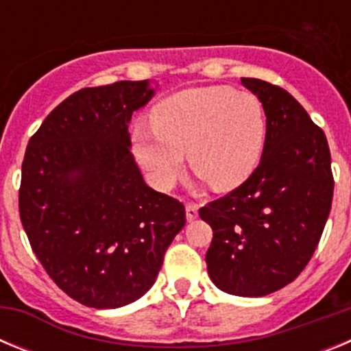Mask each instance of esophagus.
<instances>
[{
    "mask_svg": "<svg viewBox=\"0 0 351 351\" xmlns=\"http://www.w3.org/2000/svg\"><path fill=\"white\" fill-rule=\"evenodd\" d=\"M197 216H198V207L195 206V204H188V206H186V219H188V221H193Z\"/></svg>",
    "mask_w": 351,
    "mask_h": 351,
    "instance_id": "esophagus-1",
    "label": "esophagus"
}]
</instances>
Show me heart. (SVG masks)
Here are the masks:
<instances>
[{
  "label": "heart",
  "mask_w": 351,
  "mask_h": 351,
  "mask_svg": "<svg viewBox=\"0 0 351 351\" xmlns=\"http://www.w3.org/2000/svg\"><path fill=\"white\" fill-rule=\"evenodd\" d=\"M153 121L133 130V149L160 190L179 178L184 153L214 190H234L258 167L267 135L262 101L226 86L176 93L154 107Z\"/></svg>",
  "instance_id": "heart-1"
}]
</instances>
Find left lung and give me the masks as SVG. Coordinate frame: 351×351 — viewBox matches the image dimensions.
Masks as SVG:
<instances>
[{"label":"left lung","instance_id":"left-lung-1","mask_svg":"<svg viewBox=\"0 0 351 351\" xmlns=\"http://www.w3.org/2000/svg\"><path fill=\"white\" fill-rule=\"evenodd\" d=\"M267 116L258 167L246 182L198 210L213 228L206 262L219 290L263 297L304 271L332 206L327 137L280 86L241 79Z\"/></svg>","mask_w":351,"mask_h":351}]
</instances>
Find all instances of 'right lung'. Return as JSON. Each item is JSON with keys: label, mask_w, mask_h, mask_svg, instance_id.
Wrapping results in <instances>:
<instances>
[{"label": "right lung", "mask_w": 351, "mask_h": 351, "mask_svg": "<svg viewBox=\"0 0 351 351\" xmlns=\"http://www.w3.org/2000/svg\"><path fill=\"white\" fill-rule=\"evenodd\" d=\"M153 95L149 80L84 88L27 142L24 232L52 281L89 308L141 299L186 223L184 206L149 188L130 153V121Z\"/></svg>", "instance_id": "obj_1"}]
</instances>
